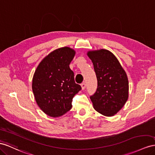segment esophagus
I'll use <instances>...</instances> for the list:
<instances>
[{"label":"esophagus","instance_id":"1","mask_svg":"<svg viewBox=\"0 0 155 155\" xmlns=\"http://www.w3.org/2000/svg\"><path fill=\"white\" fill-rule=\"evenodd\" d=\"M81 89H82V90H84V89H85V87H86L85 83H81Z\"/></svg>","mask_w":155,"mask_h":155}]
</instances>
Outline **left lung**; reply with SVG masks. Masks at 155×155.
Instances as JSON below:
<instances>
[{"label":"left lung","mask_w":155,"mask_h":155,"mask_svg":"<svg viewBox=\"0 0 155 155\" xmlns=\"http://www.w3.org/2000/svg\"><path fill=\"white\" fill-rule=\"evenodd\" d=\"M94 66L98 87L90 97L94 110L104 116H114L122 109L128 98L127 75L117 57L107 49L87 53Z\"/></svg>","instance_id":"obj_1"}]
</instances>
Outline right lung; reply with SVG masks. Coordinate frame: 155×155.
Listing matches in <instances>:
<instances>
[{"mask_svg":"<svg viewBox=\"0 0 155 155\" xmlns=\"http://www.w3.org/2000/svg\"><path fill=\"white\" fill-rule=\"evenodd\" d=\"M75 54L69 47L58 48L45 56L35 70L33 94L38 106L49 117H58L70 111L73 97L81 89L69 66Z\"/></svg>","mask_w":155,"mask_h":155,"instance_id":"1","label":"right lung"}]
</instances>
